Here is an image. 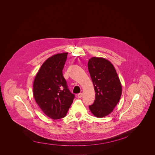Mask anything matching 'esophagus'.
I'll return each instance as SVG.
<instances>
[{"instance_id": "1", "label": "esophagus", "mask_w": 155, "mask_h": 155, "mask_svg": "<svg viewBox=\"0 0 155 155\" xmlns=\"http://www.w3.org/2000/svg\"><path fill=\"white\" fill-rule=\"evenodd\" d=\"M82 96H83V93H79V94H78V95H77V96H78V98H81V97H82Z\"/></svg>"}]
</instances>
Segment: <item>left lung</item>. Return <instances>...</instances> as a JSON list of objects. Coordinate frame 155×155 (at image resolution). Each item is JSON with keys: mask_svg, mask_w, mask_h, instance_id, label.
I'll list each match as a JSON object with an SVG mask.
<instances>
[{"mask_svg": "<svg viewBox=\"0 0 155 155\" xmlns=\"http://www.w3.org/2000/svg\"><path fill=\"white\" fill-rule=\"evenodd\" d=\"M87 67L96 93L94 102L89 108L95 117L102 118L112 113L118 103L121 84L114 66L107 59L93 57Z\"/></svg>", "mask_w": 155, "mask_h": 155, "instance_id": "1", "label": "left lung"}]
</instances>
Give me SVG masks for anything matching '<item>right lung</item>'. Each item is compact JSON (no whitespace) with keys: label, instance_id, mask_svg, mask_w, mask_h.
<instances>
[{"label":"right lung","instance_id":"right-lung-1","mask_svg":"<svg viewBox=\"0 0 155 155\" xmlns=\"http://www.w3.org/2000/svg\"><path fill=\"white\" fill-rule=\"evenodd\" d=\"M68 54H56L47 59L34 81L33 93L37 104L44 114L53 120L66 115L75 97L62 74Z\"/></svg>","mask_w":155,"mask_h":155}]
</instances>
